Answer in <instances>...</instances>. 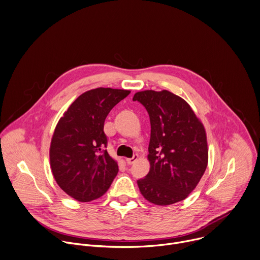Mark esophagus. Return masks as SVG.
<instances>
[{"label": "esophagus", "instance_id": "1", "mask_svg": "<svg viewBox=\"0 0 260 260\" xmlns=\"http://www.w3.org/2000/svg\"><path fill=\"white\" fill-rule=\"evenodd\" d=\"M137 158H138V155H137V154H134L132 157L126 158V162H127L128 165H132V164H134V162L137 160Z\"/></svg>", "mask_w": 260, "mask_h": 260}]
</instances>
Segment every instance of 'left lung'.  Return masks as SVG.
Segmentation results:
<instances>
[{
	"instance_id": "1",
	"label": "left lung",
	"mask_w": 260,
	"mask_h": 260,
	"mask_svg": "<svg viewBox=\"0 0 260 260\" xmlns=\"http://www.w3.org/2000/svg\"><path fill=\"white\" fill-rule=\"evenodd\" d=\"M133 101L150 119L147 158L150 170L137 181L143 197L155 205L182 201L195 189L208 162L206 132L189 104L168 90H144Z\"/></svg>"
}]
</instances>
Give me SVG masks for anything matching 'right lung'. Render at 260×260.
<instances>
[{"mask_svg":"<svg viewBox=\"0 0 260 260\" xmlns=\"http://www.w3.org/2000/svg\"><path fill=\"white\" fill-rule=\"evenodd\" d=\"M130 90L99 87L79 95L59 120L50 147L54 178L60 188L80 202L103 196L118 174L104 132L111 110Z\"/></svg>","mask_w":260,"mask_h":260,"instance_id":"add662e5","label":"right lung"}]
</instances>
